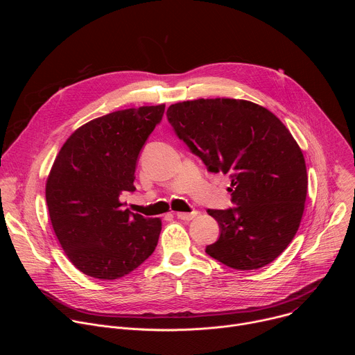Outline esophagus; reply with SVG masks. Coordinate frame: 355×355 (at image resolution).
Returning a JSON list of instances; mask_svg holds the SVG:
<instances>
[{
	"instance_id": "34e87169",
	"label": "esophagus",
	"mask_w": 355,
	"mask_h": 355,
	"mask_svg": "<svg viewBox=\"0 0 355 355\" xmlns=\"http://www.w3.org/2000/svg\"><path fill=\"white\" fill-rule=\"evenodd\" d=\"M175 216L181 220H192L195 216H198V212H191V214H185V212H177Z\"/></svg>"
}]
</instances>
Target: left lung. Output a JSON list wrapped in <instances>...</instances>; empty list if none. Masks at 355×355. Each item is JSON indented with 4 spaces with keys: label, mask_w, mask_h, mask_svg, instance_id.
I'll return each instance as SVG.
<instances>
[{
    "label": "left lung",
    "mask_w": 355,
    "mask_h": 355,
    "mask_svg": "<svg viewBox=\"0 0 355 355\" xmlns=\"http://www.w3.org/2000/svg\"><path fill=\"white\" fill-rule=\"evenodd\" d=\"M167 118L208 171L232 181L237 207L208 209L220 227L208 254L241 271L272 263L295 237L308 192L305 157L291 132L245 99L184 101L170 105Z\"/></svg>",
    "instance_id": "obj_1"
}]
</instances>
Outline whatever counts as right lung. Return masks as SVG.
<instances>
[{
	"mask_svg": "<svg viewBox=\"0 0 355 355\" xmlns=\"http://www.w3.org/2000/svg\"><path fill=\"white\" fill-rule=\"evenodd\" d=\"M166 105L115 111L80 126L66 140L46 181L55 234L83 274L111 281L136 270L157 245L159 218L123 209L136 163Z\"/></svg>",
	"mask_w": 355,
	"mask_h": 355,
	"instance_id": "1",
	"label": "right lung"
}]
</instances>
